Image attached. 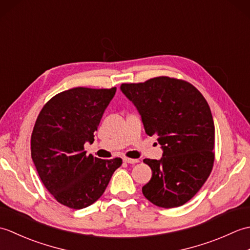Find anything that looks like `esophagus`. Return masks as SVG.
<instances>
[{"mask_svg": "<svg viewBox=\"0 0 250 250\" xmlns=\"http://www.w3.org/2000/svg\"><path fill=\"white\" fill-rule=\"evenodd\" d=\"M140 160L139 159H130V158H124V162L125 163H129V164H134L137 163Z\"/></svg>", "mask_w": 250, "mask_h": 250, "instance_id": "obj_1", "label": "esophagus"}]
</instances>
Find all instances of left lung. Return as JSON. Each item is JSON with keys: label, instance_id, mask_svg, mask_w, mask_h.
<instances>
[{"label": "left lung", "instance_id": "left-lung-1", "mask_svg": "<svg viewBox=\"0 0 250 250\" xmlns=\"http://www.w3.org/2000/svg\"><path fill=\"white\" fill-rule=\"evenodd\" d=\"M139 110L147 135H158L160 160L144 159L152 176L143 194L163 208L182 206L202 188L213 169L215 125L208 104L190 83L167 76L122 83Z\"/></svg>", "mask_w": 250, "mask_h": 250}]
</instances>
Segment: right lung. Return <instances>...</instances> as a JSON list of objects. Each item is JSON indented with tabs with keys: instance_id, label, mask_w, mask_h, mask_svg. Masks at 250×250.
Here are the masks:
<instances>
[{
	"instance_id": "1",
	"label": "right lung",
	"mask_w": 250,
	"mask_h": 250,
	"mask_svg": "<svg viewBox=\"0 0 250 250\" xmlns=\"http://www.w3.org/2000/svg\"><path fill=\"white\" fill-rule=\"evenodd\" d=\"M116 93L110 89L77 87L58 93L37 117L31 135V156L46 189L70 208L82 209L98 201L120 158L102 160L86 155L94 132Z\"/></svg>"
}]
</instances>
